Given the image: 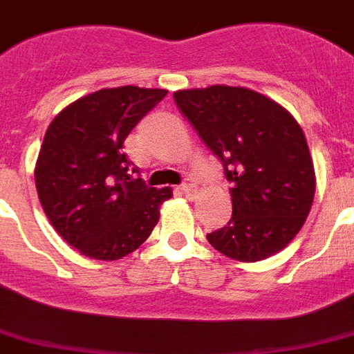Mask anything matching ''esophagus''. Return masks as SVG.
I'll return each mask as SVG.
<instances>
[{"label": "esophagus", "mask_w": 354, "mask_h": 354, "mask_svg": "<svg viewBox=\"0 0 354 354\" xmlns=\"http://www.w3.org/2000/svg\"><path fill=\"white\" fill-rule=\"evenodd\" d=\"M180 189H182L183 194H185V196H189V198L194 196V194H196V191H198L196 183L191 182V180H185V182H183V185L180 187Z\"/></svg>", "instance_id": "obj_1"}]
</instances>
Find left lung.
<instances>
[{
  "instance_id": "left-lung-1",
  "label": "left lung",
  "mask_w": 354,
  "mask_h": 354,
  "mask_svg": "<svg viewBox=\"0 0 354 354\" xmlns=\"http://www.w3.org/2000/svg\"><path fill=\"white\" fill-rule=\"evenodd\" d=\"M174 102L232 183V216L207 234L209 243L238 261L277 254L301 229L317 189L297 120L245 87L187 88L174 93Z\"/></svg>"
}]
</instances>
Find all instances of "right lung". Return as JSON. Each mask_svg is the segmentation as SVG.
I'll return each instance as SVG.
<instances>
[{"mask_svg":"<svg viewBox=\"0 0 354 354\" xmlns=\"http://www.w3.org/2000/svg\"><path fill=\"white\" fill-rule=\"evenodd\" d=\"M165 88H102L63 109L48 125L36 162L43 211L59 236L94 260L136 251L160 220L171 187L129 174L123 142ZM134 172V171H132Z\"/></svg>","mask_w":354,"mask_h":354,"instance_id":"obj_1","label":"right lung"}]
</instances>
